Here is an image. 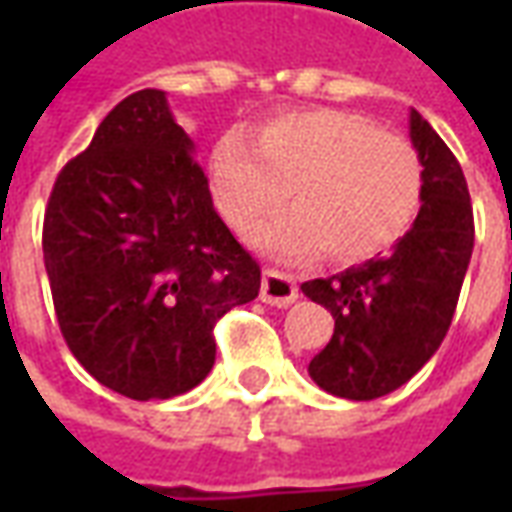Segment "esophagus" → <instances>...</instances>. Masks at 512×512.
<instances>
[{"label": "esophagus", "mask_w": 512, "mask_h": 512, "mask_svg": "<svg viewBox=\"0 0 512 512\" xmlns=\"http://www.w3.org/2000/svg\"><path fill=\"white\" fill-rule=\"evenodd\" d=\"M260 299L271 304V307H290L293 301L299 299V288L288 274L266 268L263 271V285H260Z\"/></svg>", "instance_id": "34e87169"}]
</instances>
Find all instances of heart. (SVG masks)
<instances>
[{
    "mask_svg": "<svg viewBox=\"0 0 512 512\" xmlns=\"http://www.w3.org/2000/svg\"><path fill=\"white\" fill-rule=\"evenodd\" d=\"M422 186V158L408 139L334 109L271 117L252 139L227 134L211 153L213 200L241 238L290 197L293 211L257 235L285 263L323 249L337 263L381 255L411 230Z\"/></svg>",
    "mask_w": 512,
    "mask_h": 512,
    "instance_id": "obj_1",
    "label": "heart"
}]
</instances>
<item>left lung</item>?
Wrapping results in <instances>:
<instances>
[{"label": "left lung", "instance_id": "left-lung-1", "mask_svg": "<svg viewBox=\"0 0 512 512\" xmlns=\"http://www.w3.org/2000/svg\"><path fill=\"white\" fill-rule=\"evenodd\" d=\"M408 128L425 172L411 230L389 255L301 285L334 318L310 378L348 400L395 392L439 351L472 260L474 216L461 164L417 109Z\"/></svg>", "mask_w": 512, "mask_h": 512}]
</instances>
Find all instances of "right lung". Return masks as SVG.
<instances>
[{
  "label": "right lung",
  "mask_w": 512,
  "mask_h": 512,
  "mask_svg": "<svg viewBox=\"0 0 512 512\" xmlns=\"http://www.w3.org/2000/svg\"><path fill=\"white\" fill-rule=\"evenodd\" d=\"M43 260L71 354L131 400L200 384L216 359V321L260 290V266L213 208L164 90L123 98L62 167Z\"/></svg>",
  "instance_id": "right-lung-1"
}]
</instances>
